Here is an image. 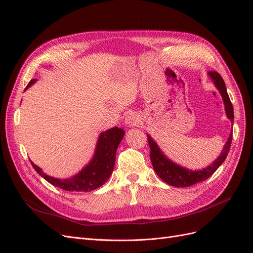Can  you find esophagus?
<instances>
[{"instance_id": "1", "label": "esophagus", "mask_w": 253, "mask_h": 253, "mask_svg": "<svg viewBox=\"0 0 253 253\" xmlns=\"http://www.w3.org/2000/svg\"><path fill=\"white\" fill-rule=\"evenodd\" d=\"M139 121H140V120H139L138 115H137L136 113H133V112H132V113H128V114L126 115V120H125L126 125L128 127L138 126Z\"/></svg>"}]
</instances>
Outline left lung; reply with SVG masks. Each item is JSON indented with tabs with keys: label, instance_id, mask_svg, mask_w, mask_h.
<instances>
[{
	"label": "left lung",
	"instance_id": "left-lung-1",
	"mask_svg": "<svg viewBox=\"0 0 253 253\" xmlns=\"http://www.w3.org/2000/svg\"><path fill=\"white\" fill-rule=\"evenodd\" d=\"M208 77L212 80L214 86H215L219 91L225 105L226 116L228 119H230V121L233 124V120H234L233 106L231 104L230 98L228 96L227 88L223 78H221L220 75L216 72H209ZM147 135H148V141H149L150 150H151V153H150L151 163L153 168H154V171L166 183L176 188L190 187L192 185H195L197 182H201L208 178L209 176H211L214 172H215L217 170V168L225 162V159L229 153V150H230L231 141H232V131H231L223 150H221L219 156L214 160L211 165H209L206 168H203L201 170H190L185 167L175 164L173 160L168 158L167 155L162 151V149L159 148L157 142L152 138L151 135L149 134Z\"/></svg>",
	"mask_w": 253,
	"mask_h": 253
}]
</instances>
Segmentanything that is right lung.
Listing matches in <instances>:
<instances>
[{
	"label": "right lung",
	"mask_w": 253,
	"mask_h": 253,
	"mask_svg": "<svg viewBox=\"0 0 253 253\" xmlns=\"http://www.w3.org/2000/svg\"><path fill=\"white\" fill-rule=\"evenodd\" d=\"M37 82V79L30 80L25 90ZM125 136V131L117 126L108 131L101 132L99 135L93 157L88 164L70 178H56L44 173L40 167L35 165L32 160V166L37 173L47 180L52 186L63 189L65 191H76V192H88L100 188L110 178L113 173L116 158L118 145Z\"/></svg>",
	"instance_id": "obj_1"
}]
</instances>
